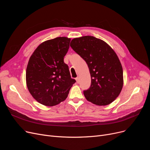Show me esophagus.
<instances>
[{
	"mask_svg": "<svg viewBox=\"0 0 150 150\" xmlns=\"http://www.w3.org/2000/svg\"><path fill=\"white\" fill-rule=\"evenodd\" d=\"M76 83H80V78L79 77H76Z\"/></svg>",
	"mask_w": 150,
	"mask_h": 150,
	"instance_id": "esophagus-1",
	"label": "esophagus"
}]
</instances>
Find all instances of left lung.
Wrapping results in <instances>:
<instances>
[{"label":"left lung","instance_id":"obj_1","mask_svg":"<svg viewBox=\"0 0 150 150\" xmlns=\"http://www.w3.org/2000/svg\"><path fill=\"white\" fill-rule=\"evenodd\" d=\"M70 45L89 69L91 84L83 91L86 98L98 106L111 103L123 84L122 66L115 52L103 40L91 36L74 38Z\"/></svg>","mask_w":150,"mask_h":150}]
</instances>
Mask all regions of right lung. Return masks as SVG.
Wrapping results in <instances>:
<instances>
[{"label": "right lung", "instance_id": "add662e5", "mask_svg": "<svg viewBox=\"0 0 150 150\" xmlns=\"http://www.w3.org/2000/svg\"><path fill=\"white\" fill-rule=\"evenodd\" d=\"M70 39L58 37L39 45L30 58L26 82L32 97L45 106L57 105L66 99L76 82L71 78L64 57Z\"/></svg>", "mask_w": 150, "mask_h": 150}]
</instances>
